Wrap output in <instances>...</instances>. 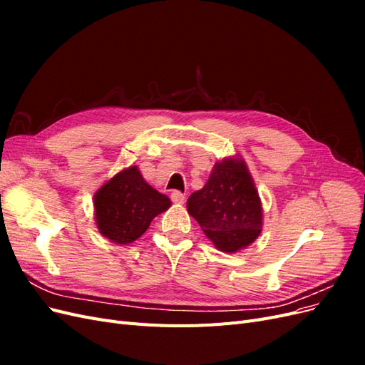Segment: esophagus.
<instances>
[{
  "mask_svg": "<svg viewBox=\"0 0 365 365\" xmlns=\"http://www.w3.org/2000/svg\"><path fill=\"white\" fill-rule=\"evenodd\" d=\"M170 197H172V201H173L175 204H184V201H185V195L181 193V192H178V190H175V192L170 195Z\"/></svg>",
  "mask_w": 365,
  "mask_h": 365,
  "instance_id": "34e87169",
  "label": "esophagus"
}]
</instances>
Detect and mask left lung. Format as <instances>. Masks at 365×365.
<instances>
[{
	"instance_id": "1",
	"label": "left lung",
	"mask_w": 365,
	"mask_h": 365,
	"mask_svg": "<svg viewBox=\"0 0 365 365\" xmlns=\"http://www.w3.org/2000/svg\"><path fill=\"white\" fill-rule=\"evenodd\" d=\"M187 212L224 252L251 245L263 225L260 196L240 157L215 163L207 184L187 200Z\"/></svg>"
}]
</instances>
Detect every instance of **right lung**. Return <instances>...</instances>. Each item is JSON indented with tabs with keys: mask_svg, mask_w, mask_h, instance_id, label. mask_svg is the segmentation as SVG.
I'll list each match as a JSON object with an SVG mask.
<instances>
[{
	"mask_svg": "<svg viewBox=\"0 0 365 365\" xmlns=\"http://www.w3.org/2000/svg\"><path fill=\"white\" fill-rule=\"evenodd\" d=\"M170 205L169 197L150 187L137 165H130L96 192V224L102 236L117 245H128Z\"/></svg>",
	"mask_w": 365,
	"mask_h": 365,
	"instance_id": "obj_1",
	"label": "right lung"
}]
</instances>
